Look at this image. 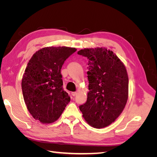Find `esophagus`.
Masks as SVG:
<instances>
[{
  "label": "esophagus",
  "mask_w": 157,
  "mask_h": 157,
  "mask_svg": "<svg viewBox=\"0 0 157 157\" xmlns=\"http://www.w3.org/2000/svg\"><path fill=\"white\" fill-rule=\"evenodd\" d=\"M71 95H72L73 96H75L76 95H77V92H71Z\"/></svg>",
  "instance_id": "obj_1"
}]
</instances>
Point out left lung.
Here are the masks:
<instances>
[{"instance_id": "left-lung-1", "label": "left lung", "mask_w": 157, "mask_h": 157, "mask_svg": "<svg viewBox=\"0 0 157 157\" xmlns=\"http://www.w3.org/2000/svg\"><path fill=\"white\" fill-rule=\"evenodd\" d=\"M77 54L88 59L89 82L86 103L79 106L94 128L110 125L124 109L128 96V77L120 59L105 48H84Z\"/></svg>"}]
</instances>
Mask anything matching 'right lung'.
<instances>
[{"mask_svg":"<svg viewBox=\"0 0 157 157\" xmlns=\"http://www.w3.org/2000/svg\"><path fill=\"white\" fill-rule=\"evenodd\" d=\"M77 51L69 47H46L33 54L23 74V99L33 117L49 124L59 118L70 101L63 88L61 69L65 61Z\"/></svg>","mask_w":157,"mask_h":157,"instance_id":"1","label":"right lung"}]
</instances>
